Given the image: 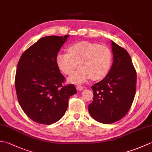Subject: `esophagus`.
I'll list each match as a JSON object with an SVG mask.
<instances>
[{
  "mask_svg": "<svg viewBox=\"0 0 152 152\" xmlns=\"http://www.w3.org/2000/svg\"><path fill=\"white\" fill-rule=\"evenodd\" d=\"M76 89H78V91H81V90L83 89V87L82 85L78 84V85H77V86H76Z\"/></svg>",
  "mask_w": 152,
  "mask_h": 152,
  "instance_id": "obj_1",
  "label": "esophagus"
}]
</instances>
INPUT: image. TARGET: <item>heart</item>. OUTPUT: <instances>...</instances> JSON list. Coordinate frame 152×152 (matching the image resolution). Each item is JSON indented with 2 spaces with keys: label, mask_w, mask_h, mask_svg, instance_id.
<instances>
[{
  "label": "heart",
  "mask_w": 152,
  "mask_h": 152,
  "mask_svg": "<svg viewBox=\"0 0 152 152\" xmlns=\"http://www.w3.org/2000/svg\"><path fill=\"white\" fill-rule=\"evenodd\" d=\"M112 61V53L107 46L89 42H80L70 46L68 51L57 54L56 62L60 70L71 76L69 80L79 83L90 78L101 80L107 75Z\"/></svg>",
  "instance_id": "b5f03b06"
}]
</instances>
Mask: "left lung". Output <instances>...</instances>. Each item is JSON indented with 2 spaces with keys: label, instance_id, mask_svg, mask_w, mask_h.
<instances>
[{
  "label": "left lung",
  "instance_id": "obj_1",
  "mask_svg": "<svg viewBox=\"0 0 152 152\" xmlns=\"http://www.w3.org/2000/svg\"><path fill=\"white\" fill-rule=\"evenodd\" d=\"M114 62L105 78L91 86L93 100L89 112L93 119L110 124L120 120L131 107L136 93L137 71L129 54L112 41Z\"/></svg>",
  "mask_w": 152,
  "mask_h": 152
}]
</instances>
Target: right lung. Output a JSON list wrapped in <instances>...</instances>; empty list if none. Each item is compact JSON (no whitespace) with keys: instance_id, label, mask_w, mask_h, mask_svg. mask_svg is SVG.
Masks as SVG:
<instances>
[{"instance_id":"right-lung-1","label":"right lung","mask_w":152,"mask_h":152,"mask_svg":"<svg viewBox=\"0 0 152 152\" xmlns=\"http://www.w3.org/2000/svg\"><path fill=\"white\" fill-rule=\"evenodd\" d=\"M69 35L43 37L25 50L17 66L15 87L19 105L28 118L50 125L63 117L69 99L77 93L74 84L64 85L56 57Z\"/></svg>"}]
</instances>
